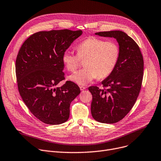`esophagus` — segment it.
<instances>
[{
	"instance_id": "1",
	"label": "esophagus",
	"mask_w": 161,
	"mask_h": 161,
	"mask_svg": "<svg viewBox=\"0 0 161 161\" xmlns=\"http://www.w3.org/2000/svg\"><path fill=\"white\" fill-rule=\"evenodd\" d=\"M86 87H84V86H80V90H81V91H84V90H86Z\"/></svg>"
}]
</instances>
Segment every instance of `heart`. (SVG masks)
I'll list each match as a JSON object with an SVG mask.
<instances>
[{
  "instance_id": "obj_1",
  "label": "heart",
  "mask_w": 161,
  "mask_h": 161,
  "mask_svg": "<svg viewBox=\"0 0 161 161\" xmlns=\"http://www.w3.org/2000/svg\"><path fill=\"white\" fill-rule=\"evenodd\" d=\"M75 54L66 50L63 54V63L69 71H75L80 59H86L84 68L72 74L69 79L79 85H86L97 77L103 79L114 70L119 57V47L114 41H105L89 37L77 46Z\"/></svg>"
}]
</instances>
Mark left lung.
Masks as SVG:
<instances>
[{"label": "left lung", "instance_id": "left-lung-1", "mask_svg": "<svg viewBox=\"0 0 161 161\" xmlns=\"http://www.w3.org/2000/svg\"><path fill=\"white\" fill-rule=\"evenodd\" d=\"M104 37L115 39L119 46L117 64L112 71L102 81L101 90L90 86L92 95L91 113L99 122L114 124L125 117L139 96L143 78L144 61L140 48L126 33L119 30L95 33Z\"/></svg>", "mask_w": 161, "mask_h": 161}]
</instances>
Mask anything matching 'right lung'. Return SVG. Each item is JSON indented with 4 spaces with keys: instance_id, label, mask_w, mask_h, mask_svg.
<instances>
[{
    "instance_id": "add662e5",
    "label": "right lung",
    "mask_w": 161,
    "mask_h": 161,
    "mask_svg": "<svg viewBox=\"0 0 161 161\" xmlns=\"http://www.w3.org/2000/svg\"><path fill=\"white\" fill-rule=\"evenodd\" d=\"M82 34L81 30L39 31L22 45L16 59L18 89L23 101L35 117L47 125L68 120L71 101L79 95V86L64 79L63 54Z\"/></svg>"
}]
</instances>
